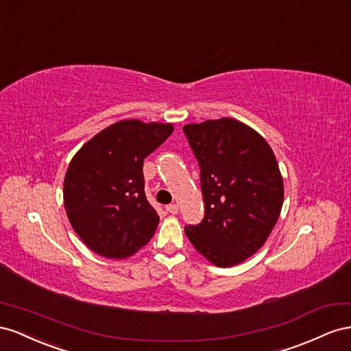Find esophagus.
<instances>
[{
  "mask_svg": "<svg viewBox=\"0 0 351 351\" xmlns=\"http://www.w3.org/2000/svg\"><path fill=\"white\" fill-rule=\"evenodd\" d=\"M166 210L169 213H172V215H176L178 213V206L176 204H169V206H166Z\"/></svg>",
  "mask_w": 351,
  "mask_h": 351,
  "instance_id": "1",
  "label": "esophagus"
}]
</instances>
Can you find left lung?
Here are the masks:
<instances>
[{
	"mask_svg": "<svg viewBox=\"0 0 351 351\" xmlns=\"http://www.w3.org/2000/svg\"><path fill=\"white\" fill-rule=\"evenodd\" d=\"M199 166L202 223L185 226L199 254L219 267L244 262L278 222L284 181L276 157L254 129L231 117L184 126Z\"/></svg>",
	"mask_w": 351,
	"mask_h": 351,
	"instance_id": "obj_1",
	"label": "left lung"
}]
</instances>
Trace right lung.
<instances>
[{"mask_svg": "<svg viewBox=\"0 0 351 351\" xmlns=\"http://www.w3.org/2000/svg\"><path fill=\"white\" fill-rule=\"evenodd\" d=\"M172 132V123L120 120L73 156L64 176V208L94 253L125 258L154 235L158 215L145 197L143 166Z\"/></svg>", "mask_w": 351, "mask_h": 351, "instance_id": "obj_1", "label": "right lung"}]
</instances>
